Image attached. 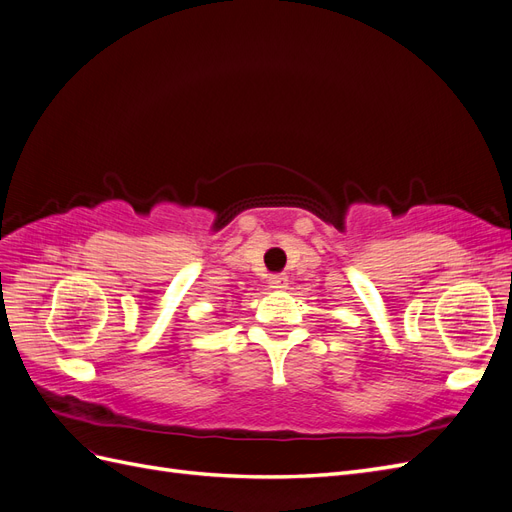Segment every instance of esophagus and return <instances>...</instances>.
<instances>
[{
  "instance_id": "obj_1",
  "label": "esophagus",
  "mask_w": 512,
  "mask_h": 512,
  "mask_svg": "<svg viewBox=\"0 0 512 512\" xmlns=\"http://www.w3.org/2000/svg\"><path fill=\"white\" fill-rule=\"evenodd\" d=\"M269 286L273 290H284V288H288V277L286 275H273L269 280Z\"/></svg>"
}]
</instances>
